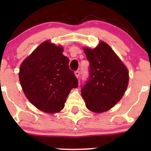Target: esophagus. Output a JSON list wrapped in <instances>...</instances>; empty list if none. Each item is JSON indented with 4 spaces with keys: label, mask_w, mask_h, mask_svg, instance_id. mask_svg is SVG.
<instances>
[{
    "label": "esophagus",
    "mask_w": 151,
    "mask_h": 151,
    "mask_svg": "<svg viewBox=\"0 0 151 151\" xmlns=\"http://www.w3.org/2000/svg\"><path fill=\"white\" fill-rule=\"evenodd\" d=\"M74 74H75V76H76V77H77V78H78L79 77H80V71H76L75 72H74Z\"/></svg>",
    "instance_id": "34e87169"
}]
</instances>
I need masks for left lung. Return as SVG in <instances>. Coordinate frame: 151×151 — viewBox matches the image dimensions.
<instances>
[{
	"label": "left lung",
	"mask_w": 151,
	"mask_h": 151,
	"mask_svg": "<svg viewBox=\"0 0 151 151\" xmlns=\"http://www.w3.org/2000/svg\"><path fill=\"white\" fill-rule=\"evenodd\" d=\"M89 61V76L82 88L86 107L102 112L113 107L123 97L129 83V73L123 62L104 42L85 49Z\"/></svg>",
	"instance_id": "obj_1"
}]
</instances>
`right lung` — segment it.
<instances>
[{
  "label": "right lung",
  "mask_w": 151,
  "mask_h": 151,
  "mask_svg": "<svg viewBox=\"0 0 151 151\" xmlns=\"http://www.w3.org/2000/svg\"><path fill=\"white\" fill-rule=\"evenodd\" d=\"M63 49L50 43L41 44L21 64L19 82L32 104L43 112L55 113L64 107L78 80L68 66Z\"/></svg>",
  "instance_id": "add662e5"
}]
</instances>
